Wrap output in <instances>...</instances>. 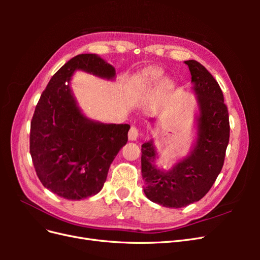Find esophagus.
<instances>
[{
    "instance_id": "esophagus-1",
    "label": "esophagus",
    "mask_w": 260,
    "mask_h": 260,
    "mask_svg": "<svg viewBox=\"0 0 260 260\" xmlns=\"http://www.w3.org/2000/svg\"><path fill=\"white\" fill-rule=\"evenodd\" d=\"M128 136H129V140L136 141L138 139V137H139V129L137 127H135V125H132Z\"/></svg>"
}]
</instances>
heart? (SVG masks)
<instances>
[{
	"instance_id": "obj_1",
	"label": "heart",
	"mask_w": 260,
	"mask_h": 260,
	"mask_svg": "<svg viewBox=\"0 0 260 260\" xmlns=\"http://www.w3.org/2000/svg\"><path fill=\"white\" fill-rule=\"evenodd\" d=\"M161 76H162V73L160 72V70H153V72L148 73L145 77L144 79L142 81V83L141 84H153V83H157L160 79H161Z\"/></svg>"
}]
</instances>
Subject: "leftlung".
Returning <instances> with one entry per match:
<instances>
[{
  "label": "left lung",
  "instance_id": "obj_1",
  "mask_svg": "<svg viewBox=\"0 0 260 260\" xmlns=\"http://www.w3.org/2000/svg\"><path fill=\"white\" fill-rule=\"evenodd\" d=\"M184 62L190 69L200 107L194 148L169 171L155 166L156 149L152 140L141 149L146 198L169 208L185 207L207 194L222 169L230 138L229 113L218 82L199 61Z\"/></svg>",
  "mask_w": 260,
  "mask_h": 260
}]
</instances>
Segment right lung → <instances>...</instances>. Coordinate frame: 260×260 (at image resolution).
<instances>
[{
	"label": "right lung",
	"mask_w": 260,
	"mask_h": 260,
	"mask_svg": "<svg viewBox=\"0 0 260 260\" xmlns=\"http://www.w3.org/2000/svg\"><path fill=\"white\" fill-rule=\"evenodd\" d=\"M77 69L106 79L115 77V68L98 55H77L51 78L30 125V154L38 178L51 192L74 201L102 190L130 129L125 123L107 124L83 116L69 88Z\"/></svg>",
	"instance_id": "obj_1"
}]
</instances>
